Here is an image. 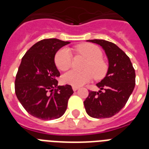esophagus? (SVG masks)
Segmentation results:
<instances>
[{
  "label": "esophagus",
  "mask_w": 149,
  "mask_h": 149,
  "mask_svg": "<svg viewBox=\"0 0 149 149\" xmlns=\"http://www.w3.org/2000/svg\"><path fill=\"white\" fill-rule=\"evenodd\" d=\"M78 89H79V87H78V86H72V90H73V91H77Z\"/></svg>",
  "instance_id": "1"
}]
</instances>
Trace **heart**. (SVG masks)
Segmentation results:
<instances>
[{
	"label": "heart",
	"instance_id": "b5f03b06",
	"mask_svg": "<svg viewBox=\"0 0 149 149\" xmlns=\"http://www.w3.org/2000/svg\"><path fill=\"white\" fill-rule=\"evenodd\" d=\"M77 51L84 56L88 63L85 66L84 72L77 70H70L63 76L64 84L74 86H80L84 85L93 79V76L97 79L104 78L107 72V65L104 62L103 53L97 45L86 43L78 46ZM72 62V52L68 48H63L58 50L55 56V63L58 70L65 71L69 70Z\"/></svg>",
	"mask_w": 149,
	"mask_h": 149
}]
</instances>
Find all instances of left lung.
Masks as SVG:
<instances>
[{
	"mask_svg": "<svg viewBox=\"0 0 149 149\" xmlns=\"http://www.w3.org/2000/svg\"><path fill=\"white\" fill-rule=\"evenodd\" d=\"M87 42L100 45L108 59V70L97 84L100 91H89L84 104L87 114L94 118H111L125 107L135 86V72L129 57L115 44L93 39Z\"/></svg>",
	"mask_w": 149,
	"mask_h": 149,
	"instance_id": "1",
	"label": "left lung"
}]
</instances>
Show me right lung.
I'll return each mask as SVG.
<instances>
[{
    "label": "right lung",
    "instance_id": "add662e5",
    "mask_svg": "<svg viewBox=\"0 0 149 149\" xmlns=\"http://www.w3.org/2000/svg\"><path fill=\"white\" fill-rule=\"evenodd\" d=\"M57 38L43 39L24 54L15 79V93L28 113L42 120H54L64 114L73 93L70 85L58 86L60 72L55 56L70 44Z\"/></svg>",
    "mask_w": 149,
    "mask_h": 149
}]
</instances>
